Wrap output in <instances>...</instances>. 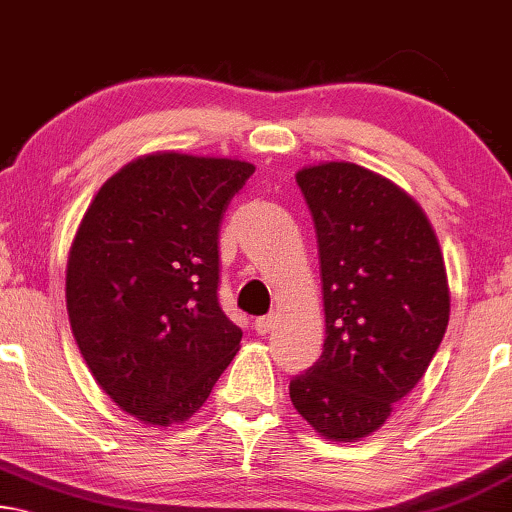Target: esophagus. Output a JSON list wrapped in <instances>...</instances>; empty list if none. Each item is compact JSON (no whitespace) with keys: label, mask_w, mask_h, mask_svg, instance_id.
<instances>
[{"label":"esophagus","mask_w":512,"mask_h":512,"mask_svg":"<svg viewBox=\"0 0 512 512\" xmlns=\"http://www.w3.org/2000/svg\"><path fill=\"white\" fill-rule=\"evenodd\" d=\"M274 325H277V318H274L272 316V313H270V316H261V318H256V322H254V327H256V332L258 334H270L272 332V329H274Z\"/></svg>","instance_id":"34e87169"}]
</instances>
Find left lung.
Wrapping results in <instances>:
<instances>
[{
    "label": "left lung",
    "mask_w": 512,
    "mask_h": 512,
    "mask_svg": "<svg viewBox=\"0 0 512 512\" xmlns=\"http://www.w3.org/2000/svg\"><path fill=\"white\" fill-rule=\"evenodd\" d=\"M316 222L325 345L290 382L302 419L329 442L373 435L442 343L451 290L437 233L403 187L355 162L295 174Z\"/></svg>",
    "instance_id": "obj_1"
}]
</instances>
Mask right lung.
<instances>
[{
	"mask_svg": "<svg viewBox=\"0 0 512 512\" xmlns=\"http://www.w3.org/2000/svg\"><path fill=\"white\" fill-rule=\"evenodd\" d=\"M256 167L155 151L123 164L70 245L66 309L100 389L153 428L192 419L240 350L217 302L219 224Z\"/></svg>",
	"mask_w": 512,
	"mask_h": 512,
	"instance_id": "add662e5",
	"label": "right lung"
}]
</instances>
